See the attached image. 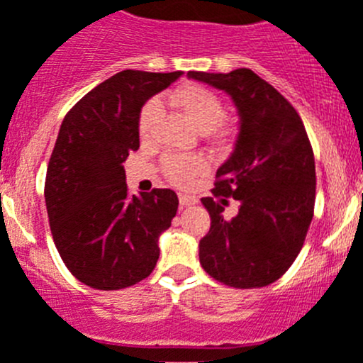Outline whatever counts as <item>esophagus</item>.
<instances>
[{
    "instance_id": "34e87169",
    "label": "esophagus",
    "mask_w": 363,
    "mask_h": 363,
    "mask_svg": "<svg viewBox=\"0 0 363 363\" xmlns=\"http://www.w3.org/2000/svg\"><path fill=\"white\" fill-rule=\"evenodd\" d=\"M179 202H181L182 208H188V206L195 204V197H189V195H184V193H179Z\"/></svg>"
}]
</instances>
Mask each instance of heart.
I'll list each match as a JSON object with an SVG mask.
<instances>
[{
	"mask_svg": "<svg viewBox=\"0 0 363 363\" xmlns=\"http://www.w3.org/2000/svg\"><path fill=\"white\" fill-rule=\"evenodd\" d=\"M172 105L186 118L193 128L209 132L222 121L223 105L220 98L201 84H182L172 93ZM157 116V105L147 104L140 114V134L147 135ZM164 175L174 184L186 186L206 170L201 157H166L162 162Z\"/></svg>",
	"mask_w": 363,
	"mask_h": 363,
	"instance_id": "obj_1",
	"label": "heart"
}]
</instances>
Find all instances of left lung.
<instances>
[{
	"instance_id": "obj_1",
	"label": "left lung",
	"mask_w": 363,
	"mask_h": 363,
	"mask_svg": "<svg viewBox=\"0 0 363 363\" xmlns=\"http://www.w3.org/2000/svg\"><path fill=\"white\" fill-rule=\"evenodd\" d=\"M235 101L240 132L216 170L211 216L199 243L201 265L233 289H262L279 279L303 249L315 206V159L303 120L283 94L247 67L231 73L188 71ZM229 200L239 213L228 219Z\"/></svg>"
}]
</instances>
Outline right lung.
Here are the masks:
<instances>
[{
	"label": "right lung",
	"instance_id": "add662e5",
	"mask_svg": "<svg viewBox=\"0 0 363 363\" xmlns=\"http://www.w3.org/2000/svg\"><path fill=\"white\" fill-rule=\"evenodd\" d=\"M182 71L125 69L73 105L60 125L46 172L44 199L53 242L80 283L120 290L148 277L159 235L172 225V189L128 195L123 162L140 148V113Z\"/></svg>",
	"mask_w": 363,
	"mask_h": 363
}]
</instances>
